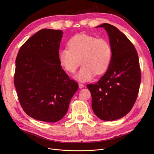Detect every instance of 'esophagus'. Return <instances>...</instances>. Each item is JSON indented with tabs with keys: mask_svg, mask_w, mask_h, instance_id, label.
Wrapping results in <instances>:
<instances>
[{
	"mask_svg": "<svg viewBox=\"0 0 154 154\" xmlns=\"http://www.w3.org/2000/svg\"><path fill=\"white\" fill-rule=\"evenodd\" d=\"M79 88H80V89H82V88L84 87V84L79 83Z\"/></svg>",
	"mask_w": 154,
	"mask_h": 154,
	"instance_id": "obj_1",
	"label": "esophagus"
}]
</instances>
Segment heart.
<instances>
[{
    "instance_id": "heart-1",
    "label": "heart",
    "mask_w": 154,
    "mask_h": 154,
    "mask_svg": "<svg viewBox=\"0 0 154 154\" xmlns=\"http://www.w3.org/2000/svg\"><path fill=\"white\" fill-rule=\"evenodd\" d=\"M68 48L60 51V63L68 72L74 73L81 62L82 66L75 76L81 82L91 80L96 74L105 73L110 65L112 49L105 38L78 34L69 40Z\"/></svg>"
}]
</instances>
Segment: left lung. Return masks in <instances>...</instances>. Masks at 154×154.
Masks as SVG:
<instances>
[{"instance_id": "8db88e82", "label": "left lung", "mask_w": 154, "mask_h": 154, "mask_svg": "<svg viewBox=\"0 0 154 154\" xmlns=\"http://www.w3.org/2000/svg\"><path fill=\"white\" fill-rule=\"evenodd\" d=\"M107 32L112 49V58L106 73L96 84L87 88L92 97V109L101 120L112 121L130 112L137 98L141 83V70L137 51L133 44L117 28L109 23Z\"/></svg>"}]
</instances>
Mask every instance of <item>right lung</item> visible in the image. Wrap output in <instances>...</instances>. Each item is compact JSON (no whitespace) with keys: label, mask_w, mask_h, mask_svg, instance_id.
Instances as JSON below:
<instances>
[{"label":"right lung","mask_w":154,"mask_h":154,"mask_svg":"<svg viewBox=\"0 0 154 154\" xmlns=\"http://www.w3.org/2000/svg\"><path fill=\"white\" fill-rule=\"evenodd\" d=\"M63 33L39 30L23 44L16 59L14 84L19 101L26 114L38 121L61 120L79 88L59 61Z\"/></svg>","instance_id":"obj_1"}]
</instances>
